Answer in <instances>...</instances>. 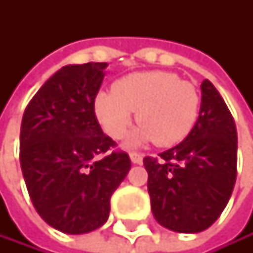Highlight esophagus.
<instances>
[{"instance_id":"esophagus-1","label":"esophagus","mask_w":253,"mask_h":253,"mask_svg":"<svg viewBox=\"0 0 253 253\" xmlns=\"http://www.w3.org/2000/svg\"><path fill=\"white\" fill-rule=\"evenodd\" d=\"M130 161L133 164H142V155L141 153H136V152H132L130 153Z\"/></svg>"}]
</instances>
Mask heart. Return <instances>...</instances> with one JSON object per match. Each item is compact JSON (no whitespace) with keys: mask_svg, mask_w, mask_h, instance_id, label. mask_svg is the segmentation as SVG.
<instances>
[{"mask_svg":"<svg viewBox=\"0 0 253 253\" xmlns=\"http://www.w3.org/2000/svg\"><path fill=\"white\" fill-rule=\"evenodd\" d=\"M135 111L141 124L129 135L127 145L155 141L159 147H171L193 130L200 97L174 73L142 71L124 76L114 83V91H100L94 100L95 117L112 139L124 136Z\"/></svg>","mask_w":253,"mask_h":253,"instance_id":"1","label":"heart"}]
</instances>
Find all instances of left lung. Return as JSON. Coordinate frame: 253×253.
<instances>
[{"label": "left lung", "mask_w": 253, "mask_h": 253, "mask_svg": "<svg viewBox=\"0 0 253 253\" xmlns=\"http://www.w3.org/2000/svg\"><path fill=\"white\" fill-rule=\"evenodd\" d=\"M200 89L190 135L159 158H144L152 212L159 225L180 234L208 229L228 205L237 179L235 121L210 80Z\"/></svg>", "instance_id": "8db88e82"}]
</instances>
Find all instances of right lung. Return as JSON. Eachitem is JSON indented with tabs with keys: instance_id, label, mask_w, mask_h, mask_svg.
Instances as JSON below:
<instances>
[{
	"instance_id": "right-lung-1",
	"label": "right lung",
	"mask_w": 253,
	"mask_h": 253,
	"mask_svg": "<svg viewBox=\"0 0 253 253\" xmlns=\"http://www.w3.org/2000/svg\"><path fill=\"white\" fill-rule=\"evenodd\" d=\"M108 63L66 65L25 108L19 159L38 214L65 234H86L109 217L111 196L130 170V158L104 135L94 100Z\"/></svg>"
}]
</instances>
